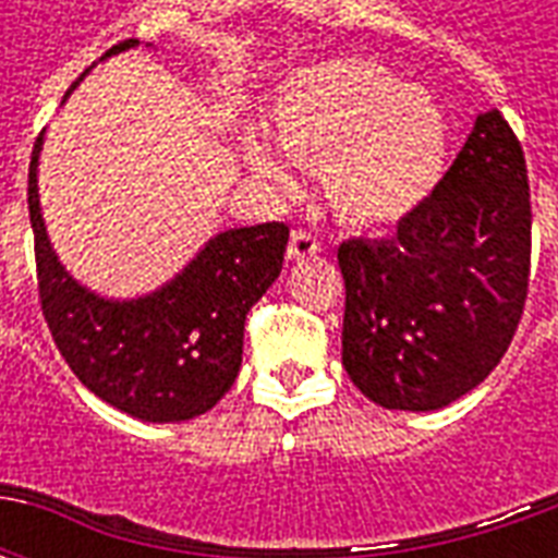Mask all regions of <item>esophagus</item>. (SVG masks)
<instances>
[{"instance_id": "obj_1", "label": "esophagus", "mask_w": 558, "mask_h": 558, "mask_svg": "<svg viewBox=\"0 0 558 558\" xmlns=\"http://www.w3.org/2000/svg\"><path fill=\"white\" fill-rule=\"evenodd\" d=\"M323 251V244L311 230H292L290 244H287V256L290 259H307V256H316Z\"/></svg>"}]
</instances>
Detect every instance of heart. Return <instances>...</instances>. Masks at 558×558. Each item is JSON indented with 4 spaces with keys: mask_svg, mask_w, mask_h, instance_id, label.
<instances>
[{
    "mask_svg": "<svg viewBox=\"0 0 558 558\" xmlns=\"http://www.w3.org/2000/svg\"><path fill=\"white\" fill-rule=\"evenodd\" d=\"M271 131L287 158L319 167L328 208L355 230H383L412 215L439 182L448 151L439 104L364 59L292 74L271 104ZM244 151L266 179H287V163L268 143L251 137Z\"/></svg>",
    "mask_w": 558,
    "mask_h": 558,
    "instance_id": "1",
    "label": "heart"
}]
</instances>
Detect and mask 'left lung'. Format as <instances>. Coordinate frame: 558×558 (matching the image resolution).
Here are the masks:
<instances>
[{"label":"left lung","mask_w":558,"mask_h":558,"mask_svg":"<svg viewBox=\"0 0 558 558\" xmlns=\"http://www.w3.org/2000/svg\"><path fill=\"white\" fill-rule=\"evenodd\" d=\"M526 158L499 110L481 113L433 194L383 242L338 247L343 367L386 410H442L487 379L526 307Z\"/></svg>","instance_id":"1"}]
</instances>
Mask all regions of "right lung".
<instances>
[{
    "mask_svg": "<svg viewBox=\"0 0 558 558\" xmlns=\"http://www.w3.org/2000/svg\"><path fill=\"white\" fill-rule=\"evenodd\" d=\"M137 44L128 38L104 56ZM41 140L44 131L32 148L26 194L41 314L62 359L92 395L134 418L163 424L203 415L239 376L244 316L280 275L290 227L271 220L220 232L163 290L107 302L83 290L50 247L38 206Z\"/></svg>",
    "mask_w": 558,
    "mask_h": 558,
    "instance_id": "obj_1",
    "label": "right lung"
}]
</instances>
